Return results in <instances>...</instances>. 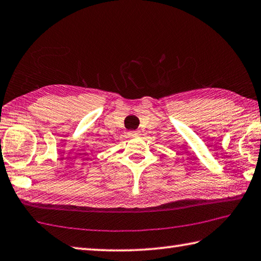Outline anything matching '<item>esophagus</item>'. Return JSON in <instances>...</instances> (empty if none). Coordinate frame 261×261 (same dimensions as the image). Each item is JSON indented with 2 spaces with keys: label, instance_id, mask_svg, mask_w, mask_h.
I'll return each mask as SVG.
<instances>
[{
  "label": "esophagus",
  "instance_id": "1",
  "mask_svg": "<svg viewBox=\"0 0 261 261\" xmlns=\"http://www.w3.org/2000/svg\"><path fill=\"white\" fill-rule=\"evenodd\" d=\"M138 136V132L137 131H130L129 132V137L130 138H134V137H137Z\"/></svg>",
  "mask_w": 261,
  "mask_h": 261
}]
</instances>
